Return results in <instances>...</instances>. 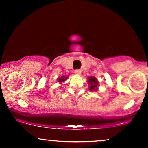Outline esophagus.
<instances>
[{"mask_svg":"<svg viewBox=\"0 0 148 148\" xmlns=\"http://www.w3.org/2000/svg\"><path fill=\"white\" fill-rule=\"evenodd\" d=\"M74 73H75L76 74H78V75H79V74H81V71L80 70V69H75V70H74Z\"/></svg>","mask_w":148,"mask_h":148,"instance_id":"1","label":"esophagus"}]
</instances>
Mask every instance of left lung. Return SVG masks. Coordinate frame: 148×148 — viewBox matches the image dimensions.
I'll list each match as a JSON object with an SVG mask.
<instances>
[{
    "label": "left lung",
    "instance_id": "obj_1",
    "mask_svg": "<svg viewBox=\"0 0 148 148\" xmlns=\"http://www.w3.org/2000/svg\"><path fill=\"white\" fill-rule=\"evenodd\" d=\"M88 79H89V81H88V82H89V84L90 85V88L89 90H90L92 91L93 90H96L97 88V84H98V81L97 80V79H95V77H89L88 78Z\"/></svg>",
    "mask_w": 148,
    "mask_h": 148
}]
</instances>
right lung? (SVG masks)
I'll use <instances>...</instances> for the list:
<instances>
[{
	"label": "right lung",
	"instance_id": "1",
	"mask_svg": "<svg viewBox=\"0 0 148 148\" xmlns=\"http://www.w3.org/2000/svg\"><path fill=\"white\" fill-rule=\"evenodd\" d=\"M66 79H67V77H64V76H62V77H61V79H60V78H59L58 81H59V82H62V81H65Z\"/></svg>",
	"mask_w": 148,
	"mask_h": 148
}]
</instances>
